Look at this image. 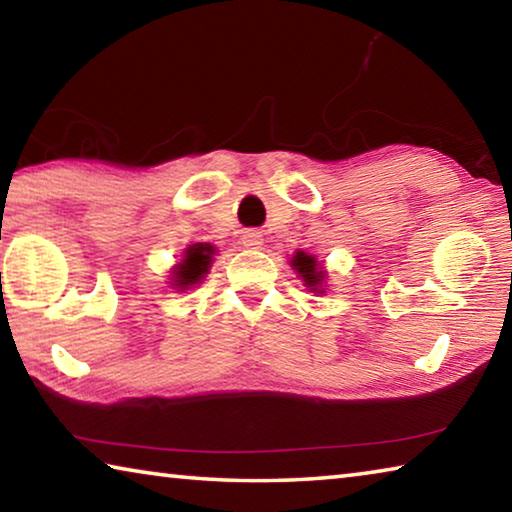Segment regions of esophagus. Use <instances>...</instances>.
<instances>
[{"instance_id": "esophagus-1", "label": "esophagus", "mask_w": 512, "mask_h": 512, "mask_svg": "<svg viewBox=\"0 0 512 512\" xmlns=\"http://www.w3.org/2000/svg\"><path fill=\"white\" fill-rule=\"evenodd\" d=\"M241 244H244L246 248H253V250L262 248V244H264L262 232H257V230H246L244 235H241Z\"/></svg>"}]
</instances>
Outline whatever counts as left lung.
I'll use <instances>...</instances> for the list:
<instances>
[{"instance_id":"obj_1","label":"left lung","mask_w":512,"mask_h":512,"mask_svg":"<svg viewBox=\"0 0 512 512\" xmlns=\"http://www.w3.org/2000/svg\"><path fill=\"white\" fill-rule=\"evenodd\" d=\"M291 266L298 271V277H302L305 287H309L311 291L323 293V289H318L320 284L325 280V271L320 268V264L316 262L314 255H307L305 250H298L296 255L291 259Z\"/></svg>"}]
</instances>
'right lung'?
Returning a JSON list of instances; mask_svg holds the SVG:
<instances>
[{
    "label": "right lung",
    "mask_w": 512,
    "mask_h": 512,
    "mask_svg": "<svg viewBox=\"0 0 512 512\" xmlns=\"http://www.w3.org/2000/svg\"><path fill=\"white\" fill-rule=\"evenodd\" d=\"M212 255H214V246L210 244L189 246L185 250L183 262L173 268V277H171L173 287L185 291V289H192L194 284H201L205 273L210 271Z\"/></svg>",
    "instance_id": "right-lung-1"
}]
</instances>
